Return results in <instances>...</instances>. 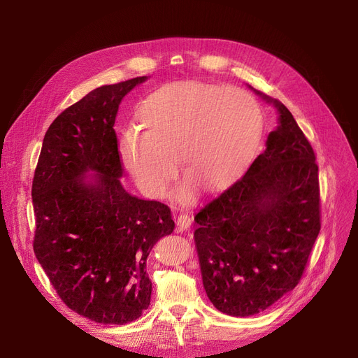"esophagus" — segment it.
I'll return each mask as SVG.
<instances>
[{"mask_svg": "<svg viewBox=\"0 0 358 358\" xmlns=\"http://www.w3.org/2000/svg\"><path fill=\"white\" fill-rule=\"evenodd\" d=\"M176 222H177L178 229H181V231H185V229H189V228L192 227V217H190L189 215H187V213L178 215Z\"/></svg>", "mask_w": 358, "mask_h": 358, "instance_id": "34e87169", "label": "esophagus"}]
</instances>
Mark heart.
<instances>
[{
  "label": "heart",
  "instance_id": "obj_1",
  "mask_svg": "<svg viewBox=\"0 0 358 358\" xmlns=\"http://www.w3.org/2000/svg\"><path fill=\"white\" fill-rule=\"evenodd\" d=\"M135 119L142 131H124L119 154L126 171L148 197H162L177 176V197L190 200L196 185L222 192L254 161L264 115L250 92L203 81L165 84L141 100Z\"/></svg>",
  "mask_w": 358,
  "mask_h": 358
}]
</instances>
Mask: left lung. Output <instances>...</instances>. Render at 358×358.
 Here are the masks:
<instances>
[{
	"label": "left lung",
	"instance_id": "1",
	"mask_svg": "<svg viewBox=\"0 0 358 358\" xmlns=\"http://www.w3.org/2000/svg\"><path fill=\"white\" fill-rule=\"evenodd\" d=\"M255 92L278 111L267 149L194 216L203 287L231 316L259 313L293 290L321 231L313 149L283 103Z\"/></svg>",
	"mask_w": 358,
	"mask_h": 358
}]
</instances>
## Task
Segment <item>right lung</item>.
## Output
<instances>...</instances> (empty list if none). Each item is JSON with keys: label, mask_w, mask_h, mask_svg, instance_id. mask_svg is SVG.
<instances>
[{"label": "right lung", "mask_w": 358, "mask_h": 358, "mask_svg": "<svg viewBox=\"0 0 358 358\" xmlns=\"http://www.w3.org/2000/svg\"><path fill=\"white\" fill-rule=\"evenodd\" d=\"M145 80L99 87L65 108L46 131L31 185L37 261L71 310L106 325L148 309L146 258L174 231L166 204L130 196L119 180L113 126L123 97Z\"/></svg>", "instance_id": "right-lung-1"}]
</instances>
